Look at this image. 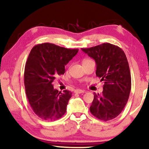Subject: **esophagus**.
Returning <instances> with one entry per match:
<instances>
[{
    "label": "esophagus",
    "instance_id": "1",
    "mask_svg": "<svg viewBox=\"0 0 149 149\" xmlns=\"http://www.w3.org/2000/svg\"><path fill=\"white\" fill-rule=\"evenodd\" d=\"M85 92V91L82 90V89H77L74 90V93H83Z\"/></svg>",
    "mask_w": 149,
    "mask_h": 149
}]
</instances>
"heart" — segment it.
<instances>
[{"instance_id": "heart-1", "label": "heart", "mask_w": 149, "mask_h": 149, "mask_svg": "<svg viewBox=\"0 0 149 149\" xmlns=\"http://www.w3.org/2000/svg\"><path fill=\"white\" fill-rule=\"evenodd\" d=\"M89 60H89V59H84V60H83V63L87 62V61H89Z\"/></svg>"}]
</instances>
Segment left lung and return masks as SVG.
Wrapping results in <instances>:
<instances>
[{
  "instance_id": "obj_1",
  "label": "left lung",
  "mask_w": 149,
  "mask_h": 149,
  "mask_svg": "<svg viewBox=\"0 0 149 149\" xmlns=\"http://www.w3.org/2000/svg\"><path fill=\"white\" fill-rule=\"evenodd\" d=\"M81 50L95 60L96 76L104 82L102 93H93L91 113L102 121L115 119L123 111L131 90V74L125 53L111 43Z\"/></svg>"
}]
</instances>
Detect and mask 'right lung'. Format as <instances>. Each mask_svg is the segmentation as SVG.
Listing matches in <instances>:
<instances>
[{
  "label": "right lung",
  "mask_w": 149,
  "mask_h": 149,
  "mask_svg": "<svg viewBox=\"0 0 149 149\" xmlns=\"http://www.w3.org/2000/svg\"><path fill=\"white\" fill-rule=\"evenodd\" d=\"M78 49H67L45 42L32 49L26 63L24 85L30 105L34 113L45 121L60 119L66 111L72 92L55 89L52 83L64 74L65 65L78 53Z\"/></svg>",
  "instance_id": "1"
}]
</instances>
